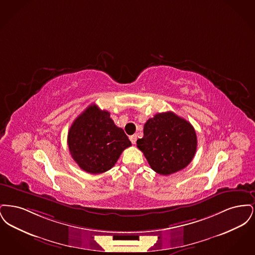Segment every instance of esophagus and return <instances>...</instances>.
<instances>
[{"label": "esophagus", "instance_id": "34e87169", "mask_svg": "<svg viewBox=\"0 0 255 255\" xmlns=\"http://www.w3.org/2000/svg\"><path fill=\"white\" fill-rule=\"evenodd\" d=\"M130 140H131V142H132L133 144H134L135 141H136V135H135V134L130 135Z\"/></svg>", "mask_w": 255, "mask_h": 255}]
</instances>
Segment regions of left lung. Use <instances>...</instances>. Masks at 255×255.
<instances>
[{"instance_id":"obj_1","label":"left lung","mask_w":255,"mask_h":255,"mask_svg":"<svg viewBox=\"0 0 255 255\" xmlns=\"http://www.w3.org/2000/svg\"><path fill=\"white\" fill-rule=\"evenodd\" d=\"M151 168L167 176L185 168L194 158L197 135L193 126L173 112L149 119L143 137L136 140Z\"/></svg>"}]
</instances>
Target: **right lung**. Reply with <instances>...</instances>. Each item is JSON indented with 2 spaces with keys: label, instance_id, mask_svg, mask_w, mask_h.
I'll return each mask as SVG.
<instances>
[{
  "label": "right lung",
  "instance_id": "right-lung-1",
  "mask_svg": "<svg viewBox=\"0 0 255 255\" xmlns=\"http://www.w3.org/2000/svg\"><path fill=\"white\" fill-rule=\"evenodd\" d=\"M68 145L81 169L100 174L116 164L131 141L122 128L116 126L109 112L93 104L73 122L68 133Z\"/></svg>",
  "mask_w": 255,
  "mask_h": 255
}]
</instances>
